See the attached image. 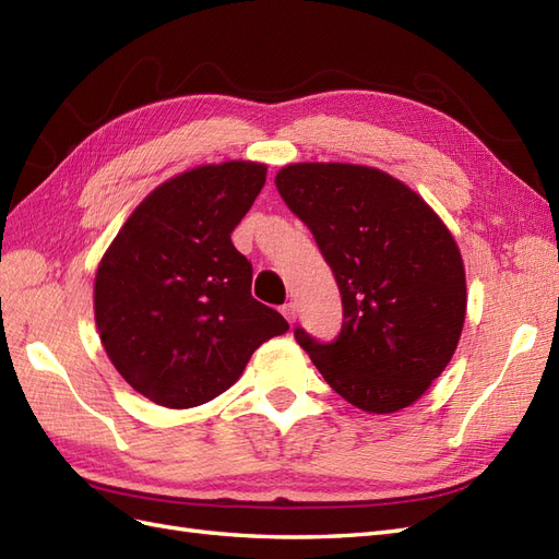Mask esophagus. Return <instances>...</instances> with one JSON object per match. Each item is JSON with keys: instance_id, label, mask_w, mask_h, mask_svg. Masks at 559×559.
I'll list each match as a JSON object with an SVG mask.
<instances>
[{"instance_id": "34e87169", "label": "esophagus", "mask_w": 559, "mask_h": 559, "mask_svg": "<svg viewBox=\"0 0 559 559\" xmlns=\"http://www.w3.org/2000/svg\"><path fill=\"white\" fill-rule=\"evenodd\" d=\"M281 313H283L285 319H288V323H293V321H295V317H297V305H295V302L283 305V307H281Z\"/></svg>"}]
</instances>
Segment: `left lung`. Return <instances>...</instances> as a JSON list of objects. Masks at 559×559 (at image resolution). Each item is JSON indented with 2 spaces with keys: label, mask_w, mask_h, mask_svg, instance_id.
Here are the masks:
<instances>
[{
  "label": "left lung",
  "mask_w": 559,
  "mask_h": 559,
  "mask_svg": "<svg viewBox=\"0 0 559 559\" xmlns=\"http://www.w3.org/2000/svg\"><path fill=\"white\" fill-rule=\"evenodd\" d=\"M333 269L342 328L319 342L295 328L325 382L368 413H394L427 392L463 333L467 290L451 231L406 183L376 167L297 163L276 175Z\"/></svg>",
  "instance_id": "1"
}]
</instances>
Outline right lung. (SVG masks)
Segmentation results:
<instances>
[{
	"label": "right lung",
	"mask_w": 559,
	"mask_h": 559,
	"mask_svg": "<svg viewBox=\"0 0 559 559\" xmlns=\"http://www.w3.org/2000/svg\"><path fill=\"white\" fill-rule=\"evenodd\" d=\"M264 181V165L242 160L183 171L143 200L98 264V335L151 402H212L262 342L290 328L252 297V264L231 242Z\"/></svg>",
	"instance_id": "add662e5"
}]
</instances>
